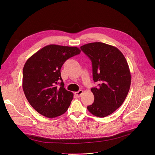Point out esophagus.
Instances as JSON below:
<instances>
[{
    "label": "esophagus",
    "mask_w": 155,
    "mask_h": 155,
    "mask_svg": "<svg viewBox=\"0 0 155 155\" xmlns=\"http://www.w3.org/2000/svg\"><path fill=\"white\" fill-rule=\"evenodd\" d=\"M82 93H83V91L81 89V90H79V91L76 92H75V95H76L78 97H80L81 96V95L82 94Z\"/></svg>",
    "instance_id": "1"
}]
</instances>
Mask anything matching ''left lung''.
I'll use <instances>...</instances> for the list:
<instances>
[{
	"instance_id": "obj_1",
	"label": "left lung",
	"mask_w": 155,
	"mask_h": 155,
	"mask_svg": "<svg viewBox=\"0 0 155 155\" xmlns=\"http://www.w3.org/2000/svg\"><path fill=\"white\" fill-rule=\"evenodd\" d=\"M91 60L92 76L98 87L91 89L94 101L87 109L104 117L116 110L125 101L131 86V76L123 54L115 46L93 42L81 46Z\"/></svg>"
}]
</instances>
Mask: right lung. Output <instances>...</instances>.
<instances>
[{"label":"right lung","instance_id":"obj_1","mask_svg":"<svg viewBox=\"0 0 155 155\" xmlns=\"http://www.w3.org/2000/svg\"><path fill=\"white\" fill-rule=\"evenodd\" d=\"M80 53L76 46L49 45L27 60L22 71V89L31 107L41 114L53 118L67 110L73 94L64 88L60 70L67 59Z\"/></svg>","mask_w":155,"mask_h":155}]
</instances>
